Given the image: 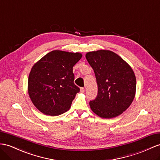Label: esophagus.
<instances>
[{
  "instance_id": "1",
  "label": "esophagus",
  "mask_w": 160,
  "mask_h": 160,
  "mask_svg": "<svg viewBox=\"0 0 160 160\" xmlns=\"http://www.w3.org/2000/svg\"><path fill=\"white\" fill-rule=\"evenodd\" d=\"M80 92H85V88H83V87L80 88Z\"/></svg>"
}]
</instances>
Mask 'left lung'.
<instances>
[{"label":"left lung","mask_w":160,"mask_h":160,"mask_svg":"<svg viewBox=\"0 0 160 160\" xmlns=\"http://www.w3.org/2000/svg\"><path fill=\"white\" fill-rule=\"evenodd\" d=\"M86 58L95 72L98 87L96 98L89 102L92 111L103 118L120 115L134 98L137 82L132 69L110 51L88 52Z\"/></svg>","instance_id":"1"}]
</instances>
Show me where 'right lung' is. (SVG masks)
Segmentation results:
<instances>
[{"label":"right lung","instance_id":"add662e5","mask_svg":"<svg viewBox=\"0 0 160 160\" xmlns=\"http://www.w3.org/2000/svg\"><path fill=\"white\" fill-rule=\"evenodd\" d=\"M79 52L52 51L34 65L28 78V93L40 112L59 116L70 108L80 88L73 83V67Z\"/></svg>","mask_w":160,"mask_h":160}]
</instances>
